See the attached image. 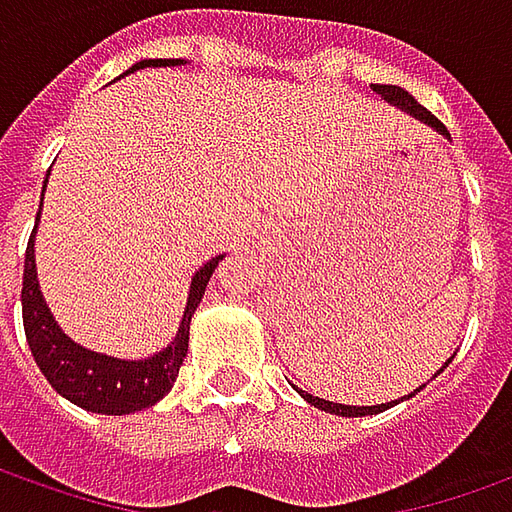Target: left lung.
Segmentation results:
<instances>
[{
  "mask_svg": "<svg viewBox=\"0 0 512 512\" xmlns=\"http://www.w3.org/2000/svg\"><path fill=\"white\" fill-rule=\"evenodd\" d=\"M373 91H379L382 94L384 100H390V102H396V105H401L404 111H410L415 119H421V122H426V125H432L435 130H440L443 136H449V130H446V125L440 122L438 116L432 114V111H426L424 105H418V102L412 100V94H407L404 88H398V86H379V83H373ZM451 362V359H449ZM446 362V365H449ZM443 365V368H446ZM440 368V370H443ZM438 370V373H440ZM421 390V387H418ZM415 390V393H418ZM309 404H315L317 410H326V412H334V415H348V418H362V415H376V412H382L387 410V407H393V404H379V407H348V404H334V401H326V398H317L312 396V393H303V390H298Z\"/></svg>",
  "mask_w": 512,
  "mask_h": 512,
  "instance_id": "8db88e82",
  "label": "left lung"
}]
</instances>
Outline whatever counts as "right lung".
Instances as JSON below:
<instances>
[{
  "label": "right lung",
  "mask_w": 512,
  "mask_h": 512,
  "mask_svg": "<svg viewBox=\"0 0 512 512\" xmlns=\"http://www.w3.org/2000/svg\"><path fill=\"white\" fill-rule=\"evenodd\" d=\"M175 61H142L133 69L142 66H167ZM130 69V72H133ZM44 200V197H41ZM35 236V231H33ZM33 236L27 242L24 253V281H21V317H24V334L27 345L33 351L35 365L47 376V382L69 398L72 404L83 410L102 412V415H128L144 407H153L155 401L167 396L172 384L178 379V370L189 348V320L195 315L197 303L206 292L214 267L220 264L222 256L206 262L192 278L189 303L183 312L181 329L175 334L172 345L158 351L150 359H114L94 354L83 345L72 343L58 323L49 315L47 303L41 298L38 281H35V259H33Z\"/></svg>",
  "instance_id": "add662e5"
}]
</instances>
